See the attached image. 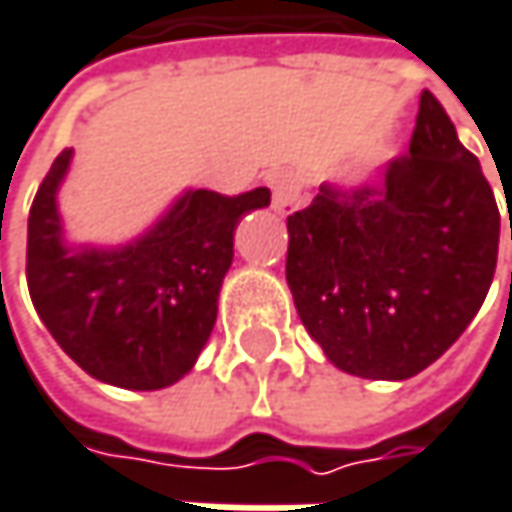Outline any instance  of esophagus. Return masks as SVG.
Segmentation results:
<instances>
[{"mask_svg":"<svg viewBox=\"0 0 512 512\" xmlns=\"http://www.w3.org/2000/svg\"><path fill=\"white\" fill-rule=\"evenodd\" d=\"M269 190H272V208L278 210L281 216H290V213H296V210L302 208V181L293 172L269 175Z\"/></svg>","mask_w":512,"mask_h":512,"instance_id":"esophagus-1","label":"esophagus"}]
</instances>
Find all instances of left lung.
<instances>
[{"label": "left lung", "mask_w": 512, "mask_h": 512, "mask_svg": "<svg viewBox=\"0 0 512 512\" xmlns=\"http://www.w3.org/2000/svg\"><path fill=\"white\" fill-rule=\"evenodd\" d=\"M498 231L481 163L425 90L410 155L357 190L322 184L287 219V284L307 334L337 369L407 381L481 310Z\"/></svg>", "instance_id": "obj_1"}]
</instances>
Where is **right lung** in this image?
Returning <instances> with one entry per match:
<instances>
[{
    "label": "right lung",
    "mask_w": 512,
    "mask_h": 512,
    "mask_svg": "<svg viewBox=\"0 0 512 512\" xmlns=\"http://www.w3.org/2000/svg\"><path fill=\"white\" fill-rule=\"evenodd\" d=\"M72 149L46 172L28 213L25 275L37 316L55 343L96 381L163 390L181 381L208 343L234 228L269 205V190L243 196L184 190L161 219L122 246H75L64 237L58 190Z\"/></svg>",
    "instance_id": "obj_1"
}]
</instances>
